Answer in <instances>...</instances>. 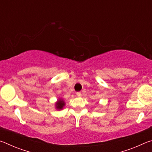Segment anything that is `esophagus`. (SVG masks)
Wrapping results in <instances>:
<instances>
[{
	"label": "esophagus",
	"mask_w": 152,
	"mask_h": 152,
	"mask_svg": "<svg viewBox=\"0 0 152 152\" xmlns=\"http://www.w3.org/2000/svg\"><path fill=\"white\" fill-rule=\"evenodd\" d=\"M76 96H82V94L80 93V92H77V93H76Z\"/></svg>",
	"instance_id": "esophagus-1"
}]
</instances>
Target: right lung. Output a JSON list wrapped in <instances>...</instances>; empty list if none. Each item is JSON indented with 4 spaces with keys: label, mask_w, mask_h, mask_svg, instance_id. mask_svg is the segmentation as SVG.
I'll return each instance as SVG.
<instances>
[{
    "label": "right lung",
    "mask_w": 152,
    "mask_h": 152,
    "mask_svg": "<svg viewBox=\"0 0 152 152\" xmlns=\"http://www.w3.org/2000/svg\"><path fill=\"white\" fill-rule=\"evenodd\" d=\"M65 105H66V103H65V101H64V99H61V98H59L58 101L56 102V104H55L56 109L58 110H62L64 107L65 106Z\"/></svg>",
    "instance_id": "obj_1"
}]
</instances>
